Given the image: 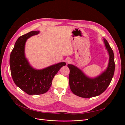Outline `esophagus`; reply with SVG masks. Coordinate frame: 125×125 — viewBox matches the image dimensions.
Instances as JSON below:
<instances>
[{"instance_id": "obj_1", "label": "esophagus", "mask_w": 125, "mask_h": 125, "mask_svg": "<svg viewBox=\"0 0 125 125\" xmlns=\"http://www.w3.org/2000/svg\"><path fill=\"white\" fill-rule=\"evenodd\" d=\"M71 62V60L70 59H67V63H70Z\"/></svg>"}]
</instances>
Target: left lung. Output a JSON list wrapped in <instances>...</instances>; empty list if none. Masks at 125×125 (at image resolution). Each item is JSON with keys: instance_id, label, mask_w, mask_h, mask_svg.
<instances>
[{"instance_id": "8db88e82", "label": "left lung", "mask_w": 125, "mask_h": 125, "mask_svg": "<svg viewBox=\"0 0 125 125\" xmlns=\"http://www.w3.org/2000/svg\"><path fill=\"white\" fill-rule=\"evenodd\" d=\"M103 40L109 59L106 70L99 76L90 78L77 67L71 64L68 65L70 69L69 86L75 95L84 98L96 96L103 93L110 84L115 71L114 55L107 40L105 39Z\"/></svg>"}]
</instances>
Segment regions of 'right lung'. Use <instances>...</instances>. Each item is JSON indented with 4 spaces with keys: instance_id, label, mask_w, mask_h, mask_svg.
I'll use <instances>...</instances> for the list:
<instances>
[{
    "instance_id": "obj_1",
    "label": "right lung",
    "mask_w": 125,
    "mask_h": 125,
    "mask_svg": "<svg viewBox=\"0 0 125 125\" xmlns=\"http://www.w3.org/2000/svg\"><path fill=\"white\" fill-rule=\"evenodd\" d=\"M40 31H31L20 36L15 43L10 56L11 76L17 86L29 95H40L47 92L55 75L65 62H59L41 70L34 69L24 54L26 40Z\"/></svg>"
}]
</instances>
